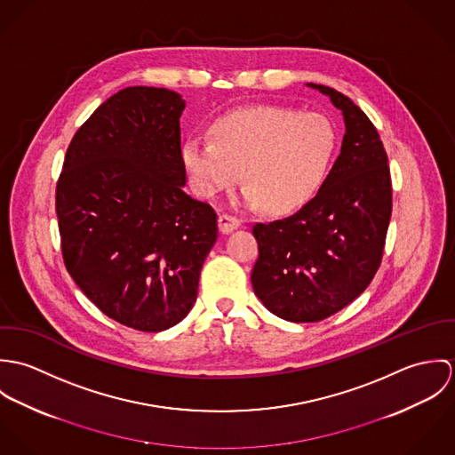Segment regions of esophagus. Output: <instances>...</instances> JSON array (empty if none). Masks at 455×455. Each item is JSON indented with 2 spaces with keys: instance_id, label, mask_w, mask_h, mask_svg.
I'll return each mask as SVG.
<instances>
[{
  "instance_id": "1",
  "label": "esophagus",
  "mask_w": 455,
  "mask_h": 455,
  "mask_svg": "<svg viewBox=\"0 0 455 455\" xmlns=\"http://www.w3.org/2000/svg\"><path fill=\"white\" fill-rule=\"evenodd\" d=\"M238 228H240V220L236 217L226 215V213L219 215V229H220L222 235H228V233H231V231H235Z\"/></svg>"
}]
</instances>
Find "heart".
Returning <instances> with one entry per match:
<instances>
[{
	"instance_id": "heart-1",
	"label": "heart",
	"mask_w": 455,
	"mask_h": 455,
	"mask_svg": "<svg viewBox=\"0 0 455 455\" xmlns=\"http://www.w3.org/2000/svg\"><path fill=\"white\" fill-rule=\"evenodd\" d=\"M212 136H191L182 145L197 195L229 191L243 170V204H266L273 213L296 212L319 193L338 147L336 130L324 114L271 105L217 119Z\"/></svg>"
}]
</instances>
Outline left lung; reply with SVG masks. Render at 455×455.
I'll return each mask as SVG.
<instances>
[{
  "instance_id": "left-lung-1",
  "label": "left lung",
  "mask_w": 455,
  "mask_h": 455,
  "mask_svg": "<svg viewBox=\"0 0 455 455\" xmlns=\"http://www.w3.org/2000/svg\"><path fill=\"white\" fill-rule=\"evenodd\" d=\"M308 87L341 110V152L299 212L252 229L259 245L254 292L289 323L324 321L364 292L382 262L392 213L387 154L373 123L345 94Z\"/></svg>"
}]
</instances>
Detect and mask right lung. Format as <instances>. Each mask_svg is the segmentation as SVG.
<instances>
[{"instance_id":"obj_1","label":"right lung","mask_w":455,"mask_h":455,"mask_svg":"<svg viewBox=\"0 0 455 455\" xmlns=\"http://www.w3.org/2000/svg\"><path fill=\"white\" fill-rule=\"evenodd\" d=\"M163 87H126L75 132L56 188L61 251L80 291L143 332L193 308L217 213L184 193L180 116Z\"/></svg>"}]
</instances>
